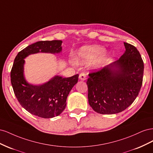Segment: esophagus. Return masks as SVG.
<instances>
[{
	"mask_svg": "<svg viewBox=\"0 0 153 153\" xmlns=\"http://www.w3.org/2000/svg\"><path fill=\"white\" fill-rule=\"evenodd\" d=\"M79 79L82 81H84L86 80V75L84 73H80L79 75Z\"/></svg>",
	"mask_w": 153,
	"mask_h": 153,
	"instance_id": "esophagus-1",
	"label": "esophagus"
}]
</instances>
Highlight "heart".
Wrapping results in <instances>:
<instances>
[{"label":"heart","instance_id":"obj_1","mask_svg":"<svg viewBox=\"0 0 153 153\" xmlns=\"http://www.w3.org/2000/svg\"><path fill=\"white\" fill-rule=\"evenodd\" d=\"M106 48L98 45L84 46L78 50L77 57L73 62L87 63L92 61L94 62V67L96 69H101L103 68L107 62L109 55L105 53Z\"/></svg>","mask_w":153,"mask_h":153}]
</instances>
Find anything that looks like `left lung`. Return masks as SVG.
Segmentation results:
<instances>
[{
  "mask_svg": "<svg viewBox=\"0 0 153 153\" xmlns=\"http://www.w3.org/2000/svg\"><path fill=\"white\" fill-rule=\"evenodd\" d=\"M124 45L126 51L117 61L89 75L88 101L97 113L121 112L132 104L140 92L143 62L134 46Z\"/></svg>",
  "mask_w": 153,
  "mask_h": 153,
  "instance_id": "8db88e82",
  "label": "left lung"
}]
</instances>
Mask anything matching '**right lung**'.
<instances>
[{
    "label": "right lung",
    "mask_w": 153,
    "mask_h": 153,
    "mask_svg": "<svg viewBox=\"0 0 153 153\" xmlns=\"http://www.w3.org/2000/svg\"><path fill=\"white\" fill-rule=\"evenodd\" d=\"M62 43L61 40L38 41L20 51L14 61L11 82L15 94L23 108L39 117L53 118L63 112L69 92L78 82V75L68 78L55 75L43 84L34 85L25 78V59L38 53H60Z\"/></svg>",
    "instance_id": "right-lung-1"
}]
</instances>
